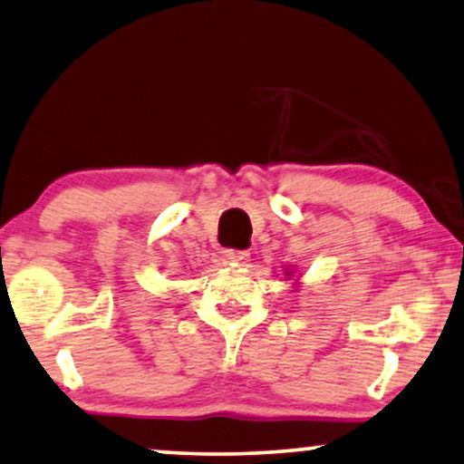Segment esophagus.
<instances>
[{
	"mask_svg": "<svg viewBox=\"0 0 464 464\" xmlns=\"http://www.w3.org/2000/svg\"><path fill=\"white\" fill-rule=\"evenodd\" d=\"M224 257H226V261H237V264H245V261H248L251 255H248V251H234V248H230V251L224 253Z\"/></svg>",
	"mask_w": 464,
	"mask_h": 464,
	"instance_id": "esophagus-1",
	"label": "esophagus"
}]
</instances>
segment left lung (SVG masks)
<instances>
[{
  "mask_svg": "<svg viewBox=\"0 0 464 464\" xmlns=\"http://www.w3.org/2000/svg\"><path fill=\"white\" fill-rule=\"evenodd\" d=\"M286 276H293V272H286Z\"/></svg>",
  "mask_w": 464,
  "mask_h": 464,
  "instance_id": "8db88e82",
  "label": "left lung"
}]
</instances>
